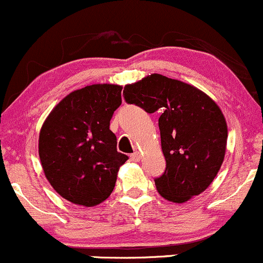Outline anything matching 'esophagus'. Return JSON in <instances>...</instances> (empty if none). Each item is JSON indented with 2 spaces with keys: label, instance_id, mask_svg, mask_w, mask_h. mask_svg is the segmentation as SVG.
Returning a JSON list of instances; mask_svg holds the SVG:
<instances>
[{
  "label": "esophagus",
  "instance_id": "obj_1",
  "mask_svg": "<svg viewBox=\"0 0 263 263\" xmlns=\"http://www.w3.org/2000/svg\"><path fill=\"white\" fill-rule=\"evenodd\" d=\"M130 159L134 162H139L140 161V153L139 152H134V153L130 154Z\"/></svg>",
  "mask_w": 263,
  "mask_h": 263
}]
</instances>
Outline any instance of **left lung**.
I'll list each match as a JSON object with an SVG mask.
<instances>
[{"label":"left lung","mask_w":263,"mask_h":263,"mask_svg":"<svg viewBox=\"0 0 263 263\" xmlns=\"http://www.w3.org/2000/svg\"><path fill=\"white\" fill-rule=\"evenodd\" d=\"M128 104L145 112L161 111L158 119L166 170L154 183L164 199L185 202L209 187L226 154V119L204 92L162 74L126 85Z\"/></svg>","instance_id":"left-lung-1"}]
</instances>
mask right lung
I'll return each mask as SVG.
<instances>
[{"mask_svg": "<svg viewBox=\"0 0 263 263\" xmlns=\"http://www.w3.org/2000/svg\"><path fill=\"white\" fill-rule=\"evenodd\" d=\"M118 85H92L64 97L44 121L39 157L45 177L68 201L95 206L110 196L129 157L116 151L110 130L121 105Z\"/></svg>", "mask_w": 263, "mask_h": 263, "instance_id": "add662e5", "label": "right lung"}]
</instances>
